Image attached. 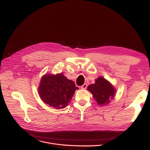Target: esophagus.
I'll list each match as a JSON object with an SVG mask.
<instances>
[{"label": "esophagus", "mask_w": 150, "mask_h": 150, "mask_svg": "<svg viewBox=\"0 0 150 150\" xmlns=\"http://www.w3.org/2000/svg\"><path fill=\"white\" fill-rule=\"evenodd\" d=\"M88 87V84H84L83 85H82L81 86V89H86V88Z\"/></svg>", "instance_id": "1"}]
</instances>
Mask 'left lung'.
I'll use <instances>...</instances> for the list:
<instances>
[{
  "mask_svg": "<svg viewBox=\"0 0 150 150\" xmlns=\"http://www.w3.org/2000/svg\"><path fill=\"white\" fill-rule=\"evenodd\" d=\"M88 90L93 94L95 100L99 105L108 104L114 97L115 89L105 79L99 77L94 84H90Z\"/></svg>",
  "mask_w": 150,
  "mask_h": 150,
  "instance_id": "left-lung-1",
  "label": "left lung"
}]
</instances>
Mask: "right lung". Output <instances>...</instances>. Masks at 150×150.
I'll return each instance as SVG.
<instances>
[{
	"instance_id": "1",
	"label": "right lung",
	"mask_w": 150,
	"mask_h": 150,
	"mask_svg": "<svg viewBox=\"0 0 150 150\" xmlns=\"http://www.w3.org/2000/svg\"><path fill=\"white\" fill-rule=\"evenodd\" d=\"M78 87L73 81L62 74H46L42 77L39 87V96L44 103L56 109L66 108Z\"/></svg>"
}]
</instances>
